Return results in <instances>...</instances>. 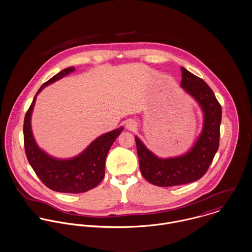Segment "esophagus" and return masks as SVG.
Instances as JSON below:
<instances>
[{"label":"esophagus","mask_w":252,"mask_h":252,"mask_svg":"<svg viewBox=\"0 0 252 252\" xmlns=\"http://www.w3.org/2000/svg\"><path fill=\"white\" fill-rule=\"evenodd\" d=\"M126 126L129 130H133L136 127V123L133 120H127L126 123Z\"/></svg>","instance_id":"esophagus-1"}]
</instances>
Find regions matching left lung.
<instances>
[{
  "label": "left lung",
  "instance_id": "left-lung-1",
  "mask_svg": "<svg viewBox=\"0 0 252 252\" xmlns=\"http://www.w3.org/2000/svg\"><path fill=\"white\" fill-rule=\"evenodd\" d=\"M181 88L198 103L203 113L202 130L185 154L159 158L135 136L143 177L158 187H174L195 182L210 167L220 146L222 110L212 89L201 78L182 67Z\"/></svg>",
  "mask_w": 252,
  "mask_h": 252
}]
</instances>
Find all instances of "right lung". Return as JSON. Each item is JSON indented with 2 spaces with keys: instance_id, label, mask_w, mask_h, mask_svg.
<instances>
[{
  "instance_id": "obj_1",
  "label": "right lung",
  "mask_w": 252,
  "mask_h": 252,
  "mask_svg": "<svg viewBox=\"0 0 252 252\" xmlns=\"http://www.w3.org/2000/svg\"><path fill=\"white\" fill-rule=\"evenodd\" d=\"M75 70L74 66L61 70L35 94L24 119V146L29 163L50 189L63 193H81L95 188L104 178L105 160L114 141L121 134V126L101 134L94 140L83 152L70 158H58L43 151L32 134V114L38 94L48 85L63 78Z\"/></svg>"
}]
</instances>
